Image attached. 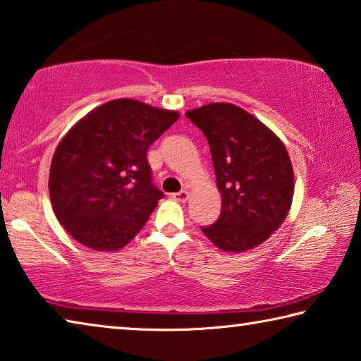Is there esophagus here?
Segmentation results:
<instances>
[{"label": "esophagus", "instance_id": "esophagus-1", "mask_svg": "<svg viewBox=\"0 0 361 361\" xmlns=\"http://www.w3.org/2000/svg\"><path fill=\"white\" fill-rule=\"evenodd\" d=\"M188 198H190V193H188L187 190H180V192H177V193H173V200L179 201V203H185Z\"/></svg>", "mask_w": 361, "mask_h": 361}]
</instances>
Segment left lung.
Instances as JSON below:
<instances>
[{
  "label": "left lung",
  "instance_id": "8db88e82",
  "mask_svg": "<svg viewBox=\"0 0 361 361\" xmlns=\"http://www.w3.org/2000/svg\"><path fill=\"white\" fill-rule=\"evenodd\" d=\"M185 116L209 142L222 212L201 226L225 252L257 247L279 228L293 200V166L274 131L243 107L211 103Z\"/></svg>",
  "mask_w": 361,
  "mask_h": 361
}]
</instances>
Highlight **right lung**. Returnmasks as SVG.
Masks as SVG:
<instances>
[{
    "instance_id": "1",
    "label": "right lung",
    "mask_w": 361,
    "mask_h": 361,
    "mask_svg": "<svg viewBox=\"0 0 361 361\" xmlns=\"http://www.w3.org/2000/svg\"><path fill=\"white\" fill-rule=\"evenodd\" d=\"M179 112L118 98L82 117L56 145L49 195L55 217L75 241L99 252L125 247L163 193L147 161Z\"/></svg>"
}]
</instances>
